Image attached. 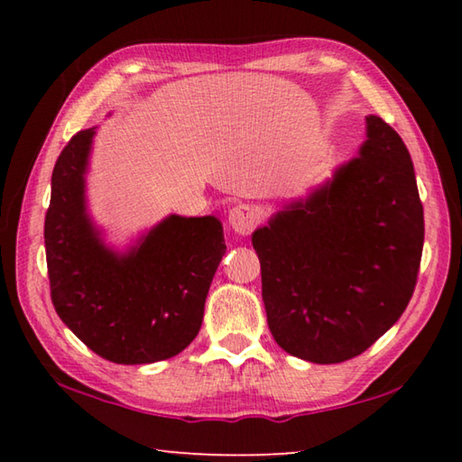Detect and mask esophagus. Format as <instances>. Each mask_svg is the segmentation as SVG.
Here are the masks:
<instances>
[{
  "label": "esophagus",
  "instance_id": "34e87169",
  "mask_svg": "<svg viewBox=\"0 0 462 462\" xmlns=\"http://www.w3.org/2000/svg\"><path fill=\"white\" fill-rule=\"evenodd\" d=\"M261 222V212L250 203H238L234 206L228 214V224L230 228L240 234V236H246L254 230V226Z\"/></svg>",
  "mask_w": 462,
  "mask_h": 462
}]
</instances>
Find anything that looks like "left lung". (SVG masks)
<instances>
[{
    "label": "left lung",
    "instance_id": "obj_1",
    "mask_svg": "<svg viewBox=\"0 0 462 462\" xmlns=\"http://www.w3.org/2000/svg\"><path fill=\"white\" fill-rule=\"evenodd\" d=\"M273 338L318 365L365 353L411 300L424 246L411 156L379 116L358 154L253 232Z\"/></svg>",
    "mask_w": 462,
    "mask_h": 462
}]
</instances>
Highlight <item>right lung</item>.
<instances>
[{
	"label": "right lung",
	"instance_id": "add662e5",
	"mask_svg": "<svg viewBox=\"0 0 462 462\" xmlns=\"http://www.w3.org/2000/svg\"><path fill=\"white\" fill-rule=\"evenodd\" d=\"M93 136L77 132L52 171L44 245L54 310L106 361H165L199 332L226 253L222 222L171 214L126 250L107 246L85 195Z\"/></svg>",
	"mask_w": 462,
	"mask_h": 462
}]
</instances>
